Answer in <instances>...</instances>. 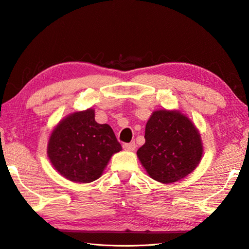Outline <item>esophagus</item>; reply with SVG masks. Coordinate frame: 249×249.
Segmentation results:
<instances>
[{"mask_svg":"<svg viewBox=\"0 0 249 249\" xmlns=\"http://www.w3.org/2000/svg\"><path fill=\"white\" fill-rule=\"evenodd\" d=\"M123 149L125 151H134L136 149V143H135V142H130V143H125V144H123Z\"/></svg>","mask_w":249,"mask_h":249,"instance_id":"34e87169","label":"esophagus"}]
</instances>
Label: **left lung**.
Instances as JSON below:
<instances>
[{"label":"left lung","mask_w":249,"mask_h":249,"mask_svg":"<svg viewBox=\"0 0 249 249\" xmlns=\"http://www.w3.org/2000/svg\"><path fill=\"white\" fill-rule=\"evenodd\" d=\"M145 143L137 151L146 173L171 184L192 173L201 161L203 144L198 128L179 110H156L145 125Z\"/></svg>","instance_id":"obj_1"}]
</instances>
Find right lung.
Returning <instances> with one entry per match:
<instances>
[{"mask_svg": "<svg viewBox=\"0 0 249 249\" xmlns=\"http://www.w3.org/2000/svg\"><path fill=\"white\" fill-rule=\"evenodd\" d=\"M122 150L112 128L95 121V110L75 111L61 120L47 145L51 165L73 183L99 178L110 158Z\"/></svg>", "mask_w": 249, "mask_h": 249, "instance_id": "obj_1", "label": "right lung"}]
</instances>
